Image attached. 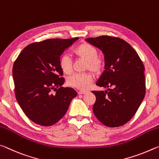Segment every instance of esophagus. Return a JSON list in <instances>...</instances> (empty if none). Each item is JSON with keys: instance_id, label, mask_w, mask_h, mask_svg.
<instances>
[{"instance_id": "obj_1", "label": "esophagus", "mask_w": 159, "mask_h": 159, "mask_svg": "<svg viewBox=\"0 0 159 159\" xmlns=\"http://www.w3.org/2000/svg\"><path fill=\"white\" fill-rule=\"evenodd\" d=\"M87 93V91H84V90H80L78 92V93L79 94H84V93Z\"/></svg>"}]
</instances>
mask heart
<instances>
[{
    "instance_id": "obj_1",
    "label": "heart",
    "mask_w": 159,
    "mask_h": 159,
    "mask_svg": "<svg viewBox=\"0 0 159 159\" xmlns=\"http://www.w3.org/2000/svg\"><path fill=\"white\" fill-rule=\"evenodd\" d=\"M74 53L78 58L87 61L86 69L89 70L94 74H99L104 67L102 58L98 57V50L88 43H82L74 50ZM59 66L62 71L69 75L72 71V61L67 55H63L59 60ZM93 77L90 73L75 74L67 79L68 85L81 90H86L92 82Z\"/></svg>"
}]
</instances>
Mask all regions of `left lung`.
<instances>
[{
    "label": "left lung",
    "mask_w": 159,
    "mask_h": 159,
    "mask_svg": "<svg viewBox=\"0 0 159 159\" xmlns=\"http://www.w3.org/2000/svg\"><path fill=\"white\" fill-rule=\"evenodd\" d=\"M88 43L103 52L105 70L97 85L108 91H93V111L104 125L116 127L134 116L146 93L144 66L139 56L122 39L109 36L87 38Z\"/></svg>",
    "instance_id": "left-lung-1"
}]
</instances>
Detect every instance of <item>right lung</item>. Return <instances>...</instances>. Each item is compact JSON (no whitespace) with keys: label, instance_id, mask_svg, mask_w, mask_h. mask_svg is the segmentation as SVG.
Listing matches in <instances>:
<instances>
[{"label":"right lung","instance_id":"right-lung-1","mask_svg":"<svg viewBox=\"0 0 159 159\" xmlns=\"http://www.w3.org/2000/svg\"><path fill=\"white\" fill-rule=\"evenodd\" d=\"M79 38L50 39L32 43L23 49L15 61L12 76L16 99L31 120L51 126L66 113L77 93L62 87L65 79L60 56ZM58 88V89L57 88ZM56 90L53 94L52 91Z\"/></svg>","mask_w":159,"mask_h":159}]
</instances>
